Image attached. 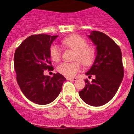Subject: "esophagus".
<instances>
[{"label": "esophagus", "instance_id": "34e87169", "mask_svg": "<svg viewBox=\"0 0 134 134\" xmlns=\"http://www.w3.org/2000/svg\"><path fill=\"white\" fill-rule=\"evenodd\" d=\"M68 80H72V81H75V80H77V78L76 77H73V78H67Z\"/></svg>", "mask_w": 134, "mask_h": 134}]
</instances>
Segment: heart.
<instances>
[{
    "instance_id": "1",
    "label": "heart",
    "mask_w": 134,
    "mask_h": 134,
    "mask_svg": "<svg viewBox=\"0 0 134 134\" xmlns=\"http://www.w3.org/2000/svg\"><path fill=\"white\" fill-rule=\"evenodd\" d=\"M62 45L66 48L74 51L72 62H63L58 66V71L67 77L74 76L81 70V63L85 66H91L95 58V50L91 46L87 45V41L82 37L78 35H72L64 39ZM49 54L52 60L58 62L61 59V51L55 44L51 46Z\"/></svg>"
}]
</instances>
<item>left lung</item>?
I'll return each mask as SVG.
<instances>
[{
  "label": "left lung",
  "instance_id": "left-lung-1",
  "mask_svg": "<svg viewBox=\"0 0 134 134\" xmlns=\"http://www.w3.org/2000/svg\"><path fill=\"white\" fill-rule=\"evenodd\" d=\"M88 37L97 46V56L86 74L95 79L91 82L85 80V88L79 94L86 104L99 107L113 99L122 82V54L119 46L102 32L93 31Z\"/></svg>",
  "mask_w": 134,
  "mask_h": 134
}]
</instances>
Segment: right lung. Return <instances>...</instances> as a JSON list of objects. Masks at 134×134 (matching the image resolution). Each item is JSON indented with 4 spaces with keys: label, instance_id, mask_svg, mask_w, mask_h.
Segmentation results:
<instances>
[{
    "label": "right lung",
    "instance_id": "1",
    "mask_svg": "<svg viewBox=\"0 0 134 134\" xmlns=\"http://www.w3.org/2000/svg\"><path fill=\"white\" fill-rule=\"evenodd\" d=\"M58 35L46 34L28 37L16 48L14 68L16 81L27 99L38 105L52 103L59 95L66 79L60 73L45 76V70L53 68L49 48Z\"/></svg>",
    "mask_w": 134,
    "mask_h": 134
}]
</instances>
